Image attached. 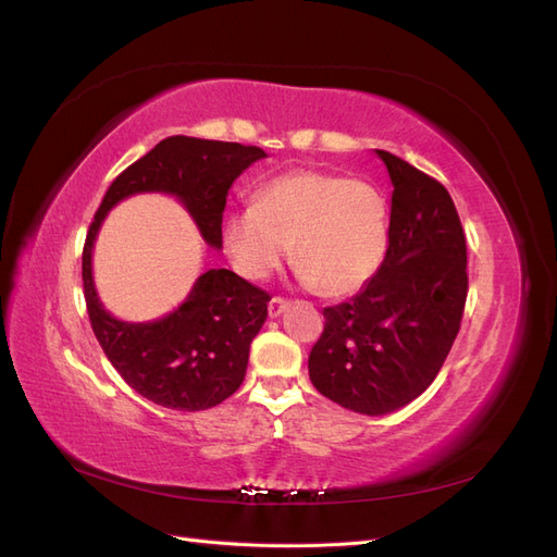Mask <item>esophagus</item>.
<instances>
[{
	"instance_id": "obj_1",
	"label": "esophagus",
	"mask_w": 557,
	"mask_h": 557,
	"mask_svg": "<svg viewBox=\"0 0 557 557\" xmlns=\"http://www.w3.org/2000/svg\"><path fill=\"white\" fill-rule=\"evenodd\" d=\"M290 307V301L288 299H285V297H272V299H269V315H272V318H276V315H281L285 309H288Z\"/></svg>"
}]
</instances>
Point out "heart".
<instances>
[{
	"mask_svg": "<svg viewBox=\"0 0 557 557\" xmlns=\"http://www.w3.org/2000/svg\"><path fill=\"white\" fill-rule=\"evenodd\" d=\"M223 239L239 272L258 281L276 272L295 244L301 278L325 297H348L385 262L391 207L372 183L299 170L267 181L252 207L227 218Z\"/></svg>",
	"mask_w": 557,
	"mask_h": 557,
	"instance_id": "b5f03b06",
	"label": "heart"
}]
</instances>
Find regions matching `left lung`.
Listing matches in <instances>:
<instances>
[{
	"label": "left lung",
	"instance_id": "8db88e82",
	"mask_svg": "<svg viewBox=\"0 0 557 557\" xmlns=\"http://www.w3.org/2000/svg\"><path fill=\"white\" fill-rule=\"evenodd\" d=\"M393 181L391 246L379 274L350 301L323 311L309 376L344 409L379 416L428 391L460 332L467 242L444 185L376 150Z\"/></svg>",
	"mask_w": 557,
	"mask_h": 557
}]
</instances>
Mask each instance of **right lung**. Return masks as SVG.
Masks as SVG:
<instances>
[{"label": "right lung", "mask_w": 557, "mask_h": 557, "mask_svg": "<svg viewBox=\"0 0 557 557\" xmlns=\"http://www.w3.org/2000/svg\"><path fill=\"white\" fill-rule=\"evenodd\" d=\"M264 158L258 146L166 137L117 174L99 205L83 244V295L90 325L129 387L176 411H205L237 393L248 348L267 318V290L230 269H209L183 305L156 323H121L99 305L92 285V244L107 211L134 193H172L197 221L205 239L223 246V211L230 185Z\"/></svg>", "instance_id": "1"}]
</instances>
